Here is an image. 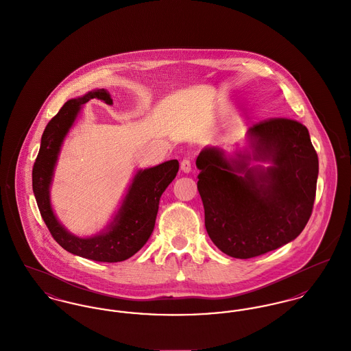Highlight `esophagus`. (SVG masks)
<instances>
[{
  "label": "esophagus",
  "mask_w": 351,
  "mask_h": 351,
  "mask_svg": "<svg viewBox=\"0 0 351 351\" xmlns=\"http://www.w3.org/2000/svg\"><path fill=\"white\" fill-rule=\"evenodd\" d=\"M181 170H182L184 173H189V171L191 170V162H190V160L184 158V160L181 161Z\"/></svg>",
  "instance_id": "34e87169"
}]
</instances>
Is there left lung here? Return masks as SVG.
Listing matches in <instances>:
<instances>
[{
	"label": "left lung",
	"instance_id": "1",
	"mask_svg": "<svg viewBox=\"0 0 351 351\" xmlns=\"http://www.w3.org/2000/svg\"><path fill=\"white\" fill-rule=\"evenodd\" d=\"M256 160L267 169L235 167L218 147L197 157L205 228L225 254L247 259L276 250L304 230L314 206L318 156L308 130L291 118H267L249 130Z\"/></svg>",
	"mask_w": 351,
	"mask_h": 351
}]
</instances>
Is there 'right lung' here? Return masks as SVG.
Here are the masks:
<instances>
[{"instance_id":"right-lung-1","label":"right lung","mask_w":351,"mask_h":351,"mask_svg":"<svg viewBox=\"0 0 351 351\" xmlns=\"http://www.w3.org/2000/svg\"><path fill=\"white\" fill-rule=\"evenodd\" d=\"M92 98H99L106 104L113 102L108 90L98 89L81 98L69 99L49 121L33 165V193L49 232L66 252L98 262H121L134 256L149 239L154 229L160 198L165 189L176 178L180 164L177 160H171L138 171L109 232L93 238H78L68 233L58 223L50 208L49 185L62 140L81 106Z\"/></svg>"}]
</instances>
